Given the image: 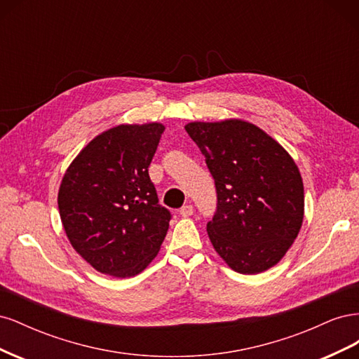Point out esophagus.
<instances>
[{"instance_id":"esophagus-1","label":"esophagus","mask_w":359,"mask_h":359,"mask_svg":"<svg viewBox=\"0 0 359 359\" xmlns=\"http://www.w3.org/2000/svg\"><path fill=\"white\" fill-rule=\"evenodd\" d=\"M193 212H194V208H193V205H190V203L184 205L182 208L180 210V214H181L182 217H190V215H193Z\"/></svg>"}]
</instances>
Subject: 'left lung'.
Here are the masks:
<instances>
[{
	"label": "left lung",
	"mask_w": 359,
	"mask_h": 359,
	"mask_svg": "<svg viewBox=\"0 0 359 359\" xmlns=\"http://www.w3.org/2000/svg\"><path fill=\"white\" fill-rule=\"evenodd\" d=\"M214 178L217 210L210 240L236 273L257 274L278 264L298 236L304 186L295 161L264 130L243 119L190 123Z\"/></svg>",
	"instance_id": "1"
}]
</instances>
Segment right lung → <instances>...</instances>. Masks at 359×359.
Here are the masks:
<instances>
[{
  "instance_id": "add662e5",
  "label": "right lung",
  "mask_w": 359,
  "mask_h": 359,
  "mask_svg": "<svg viewBox=\"0 0 359 359\" xmlns=\"http://www.w3.org/2000/svg\"><path fill=\"white\" fill-rule=\"evenodd\" d=\"M165 126L121 124L94 137L58 191L64 231L99 273L133 277L158 253L170 211L158 203L148 168Z\"/></svg>"
}]
</instances>
